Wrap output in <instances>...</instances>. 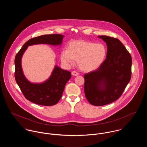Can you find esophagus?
<instances>
[{"label":"esophagus","instance_id":"1","mask_svg":"<svg viewBox=\"0 0 147 147\" xmlns=\"http://www.w3.org/2000/svg\"><path fill=\"white\" fill-rule=\"evenodd\" d=\"M71 74H72V75L73 76H78V75H79V73L77 71H73Z\"/></svg>","mask_w":147,"mask_h":147}]
</instances>
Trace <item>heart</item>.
Returning a JSON list of instances; mask_svg holds the SVG:
<instances>
[{
    "instance_id": "heart-1",
    "label": "heart",
    "mask_w": 147,
    "mask_h": 147,
    "mask_svg": "<svg viewBox=\"0 0 147 147\" xmlns=\"http://www.w3.org/2000/svg\"><path fill=\"white\" fill-rule=\"evenodd\" d=\"M107 50L101 43L83 40L70 42L67 50H64L61 54V59L65 64H72L74 60L78 61L80 69L90 72L97 69L104 62Z\"/></svg>"
}]
</instances>
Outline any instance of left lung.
Instances as JSON below:
<instances>
[{"label": "left lung", "mask_w": 147, "mask_h": 147, "mask_svg": "<svg viewBox=\"0 0 147 147\" xmlns=\"http://www.w3.org/2000/svg\"><path fill=\"white\" fill-rule=\"evenodd\" d=\"M107 45L106 58L96 70L84 75V92L88 102L103 106L118 99L131 78L132 58L118 39L98 36Z\"/></svg>", "instance_id": "1"}]
</instances>
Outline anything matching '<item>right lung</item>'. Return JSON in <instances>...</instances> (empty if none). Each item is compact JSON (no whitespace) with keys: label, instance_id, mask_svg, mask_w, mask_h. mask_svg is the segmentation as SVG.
Returning a JSON list of instances; mask_svg holds the SVG:
<instances>
[{"label":"right lung","instance_id":"1","mask_svg":"<svg viewBox=\"0 0 147 147\" xmlns=\"http://www.w3.org/2000/svg\"><path fill=\"white\" fill-rule=\"evenodd\" d=\"M63 36L59 34L42 35L32 38L25 42L15 59V78L24 97L28 100L38 105H55L61 99L64 86L71 78V73L55 66L51 76L41 84L30 83L24 76L21 68L22 56L28 46L45 43L52 45H61Z\"/></svg>","mask_w":147,"mask_h":147}]
</instances>
